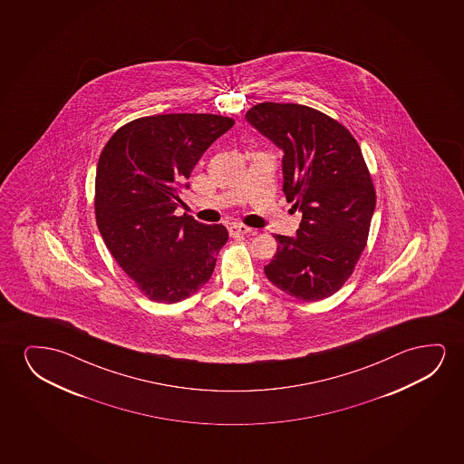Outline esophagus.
Wrapping results in <instances>:
<instances>
[{"label": "esophagus", "instance_id": "1", "mask_svg": "<svg viewBox=\"0 0 464 464\" xmlns=\"http://www.w3.org/2000/svg\"><path fill=\"white\" fill-rule=\"evenodd\" d=\"M250 233H254V229L248 228L246 225H237V223H235V225L229 227V236H231V237H239V236L250 235Z\"/></svg>", "mask_w": 464, "mask_h": 464}]
</instances>
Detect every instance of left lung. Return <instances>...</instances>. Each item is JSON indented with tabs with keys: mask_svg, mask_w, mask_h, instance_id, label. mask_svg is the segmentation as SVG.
I'll use <instances>...</instances> for the list:
<instances>
[{
	"mask_svg": "<svg viewBox=\"0 0 464 464\" xmlns=\"http://www.w3.org/2000/svg\"><path fill=\"white\" fill-rule=\"evenodd\" d=\"M250 125L284 150V193L303 220L265 266L271 284L293 298L318 301L349 280L368 242L375 188L349 130L317 109L260 102Z\"/></svg>",
	"mask_w": 464,
	"mask_h": 464,
	"instance_id": "1",
	"label": "left lung"
}]
</instances>
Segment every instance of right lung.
<instances>
[{
    "label": "right lung",
    "instance_id": "obj_1",
    "mask_svg": "<svg viewBox=\"0 0 464 464\" xmlns=\"http://www.w3.org/2000/svg\"><path fill=\"white\" fill-rule=\"evenodd\" d=\"M235 125L216 114L140 117L102 149L95 217L119 266L155 303H178L210 279L228 241L223 225L174 216L185 180L210 144Z\"/></svg>",
    "mask_w": 464,
    "mask_h": 464
}]
</instances>
